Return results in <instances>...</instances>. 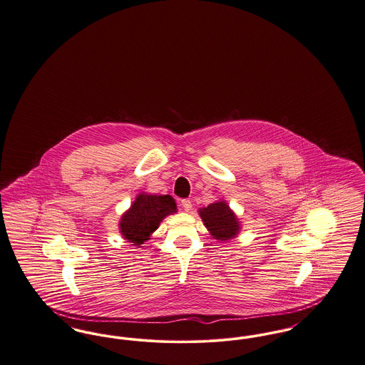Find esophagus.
Returning a JSON list of instances; mask_svg holds the SVG:
<instances>
[{
    "label": "esophagus",
    "mask_w": 365,
    "mask_h": 365,
    "mask_svg": "<svg viewBox=\"0 0 365 365\" xmlns=\"http://www.w3.org/2000/svg\"><path fill=\"white\" fill-rule=\"evenodd\" d=\"M181 206L187 212H190V210H192V202H190V199H182L181 200Z\"/></svg>",
    "instance_id": "1"
}]
</instances>
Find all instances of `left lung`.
<instances>
[{"instance_id":"1","label":"left lung","mask_w":365,"mask_h":365,"mask_svg":"<svg viewBox=\"0 0 365 365\" xmlns=\"http://www.w3.org/2000/svg\"><path fill=\"white\" fill-rule=\"evenodd\" d=\"M199 215L215 240L227 241L236 237L240 232L237 217L225 200L214 202L205 208H200Z\"/></svg>"}]
</instances>
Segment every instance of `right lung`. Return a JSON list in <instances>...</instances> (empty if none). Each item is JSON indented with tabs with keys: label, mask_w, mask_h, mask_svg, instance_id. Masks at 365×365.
I'll return each instance as SVG.
<instances>
[{
	"label": "right lung",
	"mask_w": 365,
	"mask_h": 365,
	"mask_svg": "<svg viewBox=\"0 0 365 365\" xmlns=\"http://www.w3.org/2000/svg\"><path fill=\"white\" fill-rule=\"evenodd\" d=\"M175 212L177 206L170 195L139 193L130 208L123 214L120 232L133 245H142L158 229L162 220Z\"/></svg>",
	"instance_id": "1"
}]
</instances>
